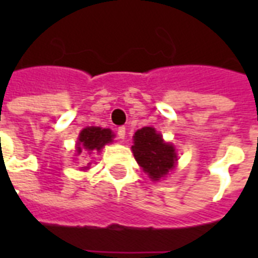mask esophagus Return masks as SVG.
Segmentation results:
<instances>
[{
    "label": "esophagus",
    "mask_w": 258,
    "mask_h": 258,
    "mask_svg": "<svg viewBox=\"0 0 258 258\" xmlns=\"http://www.w3.org/2000/svg\"><path fill=\"white\" fill-rule=\"evenodd\" d=\"M116 134H117V138H119V139H124V138H125V127H124V125H120V127H117Z\"/></svg>",
    "instance_id": "obj_1"
}]
</instances>
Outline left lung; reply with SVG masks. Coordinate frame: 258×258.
Masks as SVG:
<instances>
[{"mask_svg": "<svg viewBox=\"0 0 258 258\" xmlns=\"http://www.w3.org/2000/svg\"><path fill=\"white\" fill-rule=\"evenodd\" d=\"M134 157L153 180H159L170 170L176 161L175 149L165 143L161 134L153 127H143L134 135Z\"/></svg>", "mask_w": 258, "mask_h": 258, "instance_id": "1", "label": "left lung"}]
</instances>
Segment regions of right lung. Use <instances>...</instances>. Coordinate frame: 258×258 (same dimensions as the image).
<instances>
[{"label": "right lung", "mask_w": 258, "mask_h": 258, "mask_svg": "<svg viewBox=\"0 0 258 258\" xmlns=\"http://www.w3.org/2000/svg\"><path fill=\"white\" fill-rule=\"evenodd\" d=\"M112 133L108 128H100V127H87L80 133L78 143V154L83 151V149L87 151L92 150H101L103 146L112 142Z\"/></svg>", "instance_id": "right-lung-1"}]
</instances>
